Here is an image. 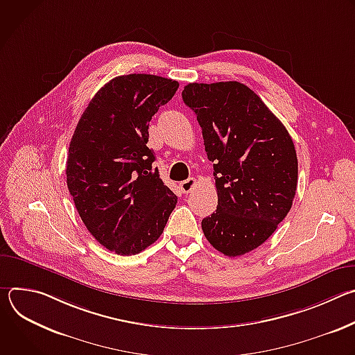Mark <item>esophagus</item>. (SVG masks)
Returning <instances> with one entry per match:
<instances>
[{"instance_id": "esophagus-1", "label": "esophagus", "mask_w": 355, "mask_h": 355, "mask_svg": "<svg viewBox=\"0 0 355 355\" xmlns=\"http://www.w3.org/2000/svg\"><path fill=\"white\" fill-rule=\"evenodd\" d=\"M195 185H196V180L195 178H188V180L180 182V189H181V192L188 193V192H191L193 189Z\"/></svg>"}]
</instances>
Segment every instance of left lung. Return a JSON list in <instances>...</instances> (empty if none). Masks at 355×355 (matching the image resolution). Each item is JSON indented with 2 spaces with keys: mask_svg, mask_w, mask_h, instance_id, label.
<instances>
[{
  "mask_svg": "<svg viewBox=\"0 0 355 355\" xmlns=\"http://www.w3.org/2000/svg\"><path fill=\"white\" fill-rule=\"evenodd\" d=\"M182 99L196 115L215 170L218 207L202 230L225 256H243L261 245L292 207L297 185L292 137L241 83H191Z\"/></svg>",
  "mask_w": 355,
  "mask_h": 355,
  "instance_id": "left-lung-1",
  "label": "left lung"
}]
</instances>
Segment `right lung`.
<instances>
[{
	"instance_id": "add662e5",
	"label": "right lung",
	"mask_w": 355,
	"mask_h": 355,
	"mask_svg": "<svg viewBox=\"0 0 355 355\" xmlns=\"http://www.w3.org/2000/svg\"><path fill=\"white\" fill-rule=\"evenodd\" d=\"M151 74L112 78L89 101L69 147L67 187L88 232L132 256L153 244L177 205L148 141V122L178 89Z\"/></svg>"
}]
</instances>
